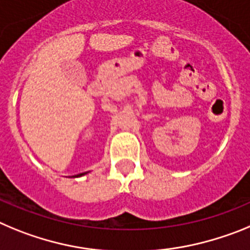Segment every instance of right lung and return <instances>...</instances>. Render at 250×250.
Masks as SVG:
<instances>
[{
  "instance_id": "add662e5",
  "label": "right lung",
  "mask_w": 250,
  "mask_h": 250,
  "mask_svg": "<svg viewBox=\"0 0 250 250\" xmlns=\"http://www.w3.org/2000/svg\"><path fill=\"white\" fill-rule=\"evenodd\" d=\"M87 173H88V172H84V173H80V174H77V175H73V177H81V175H84V174H87Z\"/></svg>"
}]
</instances>
